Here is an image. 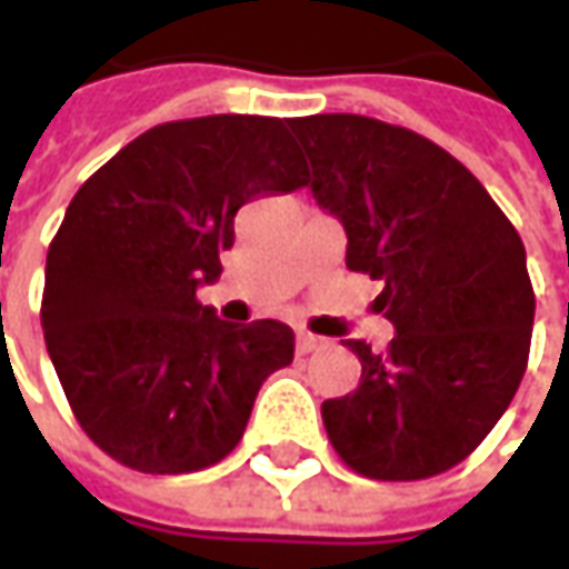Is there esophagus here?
Returning <instances> with one entry per match:
<instances>
[{
  "label": "esophagus",
  "mask_w": 569,
  "mask_h": 569,
  "mask_svg": "<svg viewBox=\"0 0 569 569\" xmlns=\"http://www.w3.org/2000/svg\"><path fill=\"white\" fill-rule=\"evenodd\" d=\"M323 346H327V342L315 333H299V339H296V349H299L301 355H311V351L323 349Z\"/></svg>",
  "instance_id": "obj_1"
}]
</instances>
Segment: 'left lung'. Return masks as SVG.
Listing matches in <instances>:
<instances>
[{
	"label": "left lung",
	"instance_id": "1",
	"mask_svg": "<svg viewBox=\"0 0 569 569\" xmlns=\"http://www.w3.org/2000/svg\"><path fill=\"white\" fill-rule=\"evenodd\" d=\"M311 192L342 220L346 264L382 280V355L349 339L358 389L323 401L336 455L367 479L446 473L489 436L523 380L536 296L520 233L455 154L365 114L289 121Z\"/></svg>",
	"mask_w": 569,
	"mask_h": 569
}]
</instances>
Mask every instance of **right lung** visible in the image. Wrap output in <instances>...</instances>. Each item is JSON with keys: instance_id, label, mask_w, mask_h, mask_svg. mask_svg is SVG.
I'll use <instances>...</instances> for the list:
<instances>
[{"instance_id": "1", "label": "right lung", "mask_w": 569, "mask_h": 569, "mask_svg": "<svg viewBox=\"0 0 569 569\" xmlns=\"http://www.w3.org/2000/svg\"><path fill=\"white\" fill-rule=\"evenodd\" d=\"M301 187L286 121L208 114L146 130L77 189L40 320L73 417L108 458L192 473L239 446L296 336L280 320L227 323L196 289L220 277L242 204Z\"/></svg>"}]
</instances>
